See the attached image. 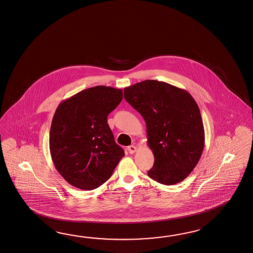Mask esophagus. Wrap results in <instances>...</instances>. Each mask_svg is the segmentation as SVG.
I'll return each mask as SVG.
<instances>
[{"mask_svg":"<svg viewBox=\"0 0 253 253\" xmlns=\"http://www.w3.org/2000/svg\"><path fill=\"white\" fill-rule=\"evenodd\" d=\"M127 150L130 154H134L136 151V147L134 145H131L129 147H127Z\"/></svg>","mask_w":253,"mask_h":253,"instance_id":"34e87169","label":"esophagus"}]
</instances>
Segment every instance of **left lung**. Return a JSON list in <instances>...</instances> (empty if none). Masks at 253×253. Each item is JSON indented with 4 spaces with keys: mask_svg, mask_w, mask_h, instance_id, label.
Here are the masks:
<instances>
[{
    "mask_svg": "<svg viewBox=\"0 0 253 253\" xmlns=\"http://www.w3.org/2000/svg\"><path fill=\"white\" fill-rule=\"evenodd\" d=\"M126 100L147 126L154 165L147 175L157 182H181L194 169L204 148L200 108L191 94L168 83L146 80L124 89Z\"/></svg>",
    "mask_w": 253,
    "mask_h": 253,
    "instance_id": "8db88e82",
    "label": "left lung"
}]
</instances>
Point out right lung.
Wrapping results in <instances>:
<instances>
[{"instance_id": "right-lung-1", "label": "right lung", "mask_w": 253, "mask_h": 253, "mask_svg": "<svg viewBox=\"0 0 253 253\" xmlns=\"http://www.w3.org/2000/svg\"><path fill=\"white\" fill-rule=\"evenodd\" d=\"M123 99L121 89L97 85L63 101L53 115L49 146L55 169L72 186L98 188L112 176L123 148L107 117Z\"/></svg>"}]
</instances>
